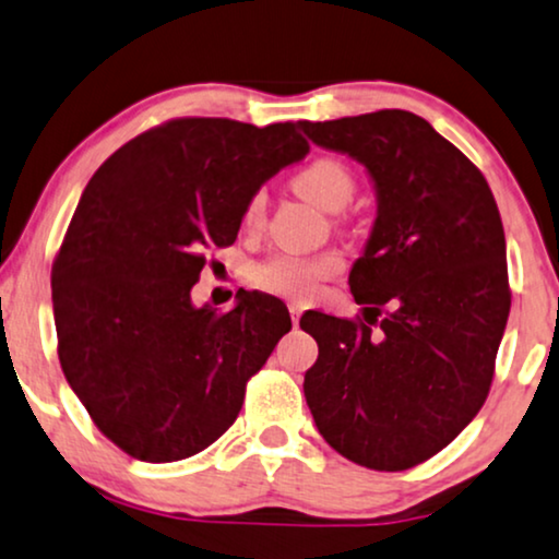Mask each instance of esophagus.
I'll list each match as a JSON object with an SVG mask.
<instances>
[{"instance_id":"esophagus-1","label":"esophagus","mask_w":559,"mask_h":559,"mask_svg":"<svg viewBox=\"0 0 559 559\" xmlns=\"http://www.w3.org/2000/svg\"><path fill=\"white\" fill-rule=\"evenodd\" d=\"M288 311H292V322L294 324H299V319H301V311H304V307H301V304H288Z\"/></svg>"}]
</instances>
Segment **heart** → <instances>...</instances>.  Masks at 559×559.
Here are the masks:
<instances>
[{"label":"heart","mask_w":559,"mask_h":559,"mask_svg":"<svg viewBox=\"0 0 559 559\" xmlns=\"http://www.w3.org/2000/svg\"><path fill=\"white\" fill-rule=\"evenodd\" d=\"M294 191L309 204L324 212H340L355 193V176L345 163L334 158H317L294 176ZM265 197L252 193L245 204V227H258L263 222ZM342 267L337 252H319V255H275L255 271V284L271 294L292 296L307 301L319 292V284Z\"/></svg>","instance_id":"b5f03b06"}]
</instances>
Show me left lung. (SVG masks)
Here are the masks:
<instances>
[{
    "label": "left lung",
    "mask_w": 559,
    "mask_h": 559,
    "mask_svg": "<svg viewBox=\"0 0 559 559\" xmlns=\"http://www.w3.org/2000/svg\"><path fill=\"white\" fill-rule=\"evenodd\" d=\"M299 124L366 166L378 204L349 271L362 322L301 317L319 345L304 396L340 455L406 471L448 448L488 396L511 309L501 214L480 170L412 111Z\"/></svg>",
    "instance_id": "8db88e82"
}]
</instances>
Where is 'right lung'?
I'll return each instance as SVG.
<instances>
[{"label":"right lung","mask_w":559,"mask_h":559,"mask_svg":"<svg viewBox=\"0 0 559 559\" xmlns=\"http://www.w3.org/2000/svg\"><path fill=\"white\" fill-rule=\"evenodd\" d=\"M299 124L170 119L102 163L53 263L58 357L102 435L145 463L197 455L233 427L292 317L242 292L217 314L191 288L245 204L309 153Z\"/></svg>","instance_id":"obj_1"}]
</instances>
